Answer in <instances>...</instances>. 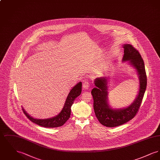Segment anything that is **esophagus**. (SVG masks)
Instances as JSON below:
<instances>
[{
	"mask_svg": "<svg viewBox=\"0 0 160 160\" xmlns=\"http://www.w3.org/2000/svg\"><path fill=\"white\" fill-rule=\"evenodd\" d=\"M89 83L88 82H84L83 83V89L84 90H88L89 89Z\"/></svg>",
	"mask_w": 160,
	"mask_h": 160,
	"instance_id": "esophagus-1",
	"label": "esophagus"
}]
</instances>
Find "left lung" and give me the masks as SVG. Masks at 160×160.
Here are the masks:
<instances>
[{
  "label": "left lung",
  "instance_id": "obj_1",
  "mask_svg": "<svg viewBox=\"0 0 160 160\" xmlns=\"http://www.w3.org/2000/svg\"><path fill=\"white\" fill-rule=\"evenodd\" d=\"M124 54L122 62H127L136 69L139 80V89L137 97L128 106L113 108L108 101V82L109 77L95 79V87L92 90L95 114L99 122L107 127H115L123 125L132 119L137 113L145 94L147 78L145 64L140 54L131 44H123Z\"/></svg>",
  "mask_w": 160,
  "mask_h": 160
}]
</instances>
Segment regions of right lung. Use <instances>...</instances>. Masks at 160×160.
Instances as JSON below:
<instances>
[{
    "instance_id": "1",
    "label": "right lung",
    "mask_w": 160,
    "mask_h": 160,
    "mask_svg": "<svg viewBox=\"0 0 160 160\" xmlns=\"http://www.w3.org/2000/svg\"><path fill=\"white\" fill-rule=\"evenodd\" d=\"M82 83L81 82L76 84L69 92L64 106L61 112L54 117L48 119H35L28 114L22 107L23 112L31 121L38 125L46 128H55L62 126L68 120L71 114V107L74 103V101L82 93Z\"/></svg>"
}]
</instances>
